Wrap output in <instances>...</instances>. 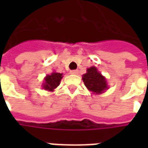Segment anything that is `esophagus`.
I'll use <instances>...</instances> for the list:
<instances>
[{
	"mask_svg": "<svg viewBox=\"0 0 148 148\" xmlns=\"http://www.w3.org/2000/svg\"><path fill=\"white\" fill-rule=\"evenodd\" d=\"M71 74H74V75H76V74H78V71H77V70H74V71H71Z\"/></svg>",
	"mask_w": 148,
	"mask_h": 148,
	"instance_id": "obj_1",
	"label": "esophagus"
}]
</instances>
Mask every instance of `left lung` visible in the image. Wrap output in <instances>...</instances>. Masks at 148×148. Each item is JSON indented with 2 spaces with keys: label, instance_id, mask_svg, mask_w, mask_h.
Here are the masks:
<instances>
[{
  "label": "left lung",
  "instance_id": "8db88e82",
  "mask_svg": "<svg viewBox=\"0 0 148 148\" xmlns=\"http://www.w3.org/2000/svg\"><path fill=\"white\" fill-rule=\"evenodd\" d=\"M82 80L87 89L95 94L104 93V91L109 88L106 77L95 66L87 69L86 73L82 75Z\"/></svg>",
  "mask_w": 148,
  "mask_h": 148
}]
</instances>
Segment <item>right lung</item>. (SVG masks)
<instances>
[{"instance_id":"1","label":"right lung","mask_w":148,"mask_h":148,"mask_svg":"<svg viewBox=\"0 0 148 148\" xmlns=\"http://www.w3.org/2000/svg\"><path fill=\"white\" fill-rule=\"evenodd\" d=\"M62 74L53 72L50 75H47L44 78V82L42 84V89L48 91H54L55 88L59 86L62 78Z\"/></svg>"}]
</instances>
